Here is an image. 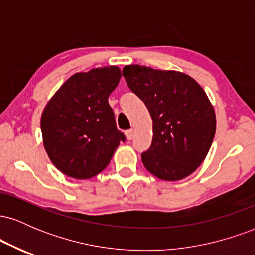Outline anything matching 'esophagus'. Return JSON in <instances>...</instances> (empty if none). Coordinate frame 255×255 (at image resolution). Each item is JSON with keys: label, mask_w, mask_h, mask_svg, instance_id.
I'll list each match as a JSON object with an SVG mask.
<instances>
[{"label": "esophagus", "mask_w": 255, "mask_h": 255, "mask_svg": "<svg viewBox=\"0 0 255 255\" xmlns=\"http://www.w3.org/2000/svg\"><path fill=\"white\" fill-rule=\"evenodd\" d=\"M133 136H134V131H133V129H129V130L126 131V137H127L128 140L133 139Z\"/></svg>", "instance_id": "esophagus-1"}]
</instances>
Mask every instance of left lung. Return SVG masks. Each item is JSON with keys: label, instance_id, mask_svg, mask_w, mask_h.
I'll use <instances>...</instances> for the list:
<instances>
[{"label": "left lung", "instance_id": "left-lung-1", "mask_svg": "<svg viewBox=\"0 0 255 255\" xmlns=\"http://www.w3.org/2000/svg\"><path fill=\"white\" fill-rule=\"evenodd\" d=\"M128 87L144 102L152 122L145 168L164 181L189 176L204 162L216 133V114L203 87L189 75L139 64L126 66Z\"/></svg>", "mask_w": 255, "mask_h": 255}]
</instances>
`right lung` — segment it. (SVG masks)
<instances>
[{
  "label": "right lung",
  "mask_w": 255,
  "mask_h": 255,
  "mask_svg": "<svg viewBox=\"0 0 255 255\" xmlns=\"http://www.w3.org/2000/svg\"><path fill=\"white\" fill-rule=\"evenodd\" d=\"M120 79L116 66L75 73L45 105L40 118L44 148L62 174L78 180L96 176L125 141L108 102Z\"/></svg>",
  "instance_id": "1"
}]
</instances>
